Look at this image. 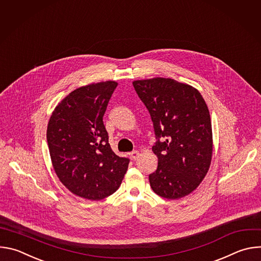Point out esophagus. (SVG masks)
Returning <instances> with one entry per match:
<instances>
[{
    "label": "esophagus",
    "instance_id": "1",
    "mask_svg": "<svg viewBox=\"0 0 261 261\" xmlns=\"http://www.w3.org/2000/svg\"><path fill=\"white\" fill-rule=\"evenodd\" d=\"M130 156L133 160H136L139 157V153H138V151H133L130 153Z\"/></svg>",
    "mask_w": 261,
    "mask_h": 261
}]
</instances>
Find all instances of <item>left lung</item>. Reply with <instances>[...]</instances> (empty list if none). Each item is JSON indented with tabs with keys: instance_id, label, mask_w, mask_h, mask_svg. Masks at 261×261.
I'll return each mask as SVG.
<instances>
[{
	"instance_id": "left-lung-1",
	"label": "left lung",
	"mask_w": 261,
	"mask_h": 261,
	"mask_svg": "<svg viewBox=\"0 0 261 261\" xmlns=\"http://www.w3.org/2000/svg\"><path fill=\"white\" fill-rule=\"evenodd\" d=\"M133 87L151 115L157 141L152 150L158 167L148 175L153 191L178 199L204 178L213 154L207 105L193 87L171 79L135 81Z\"/></svg>"
}]
</instances>
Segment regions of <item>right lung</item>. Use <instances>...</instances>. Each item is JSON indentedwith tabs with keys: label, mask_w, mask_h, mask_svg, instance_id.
I'll use <instances>...</instances> for the list:
<instances>
[{
	"label": "right lung",
	"mask_w": 261,
	"mask_h": 261,
	"mask_svg": "<svg viewBox=\"0 0 261 261\" xmlns=\"http://www.w3.org/2000/svg\"><path fill=\"white\" fill-rule=\"evenodd\" d=\"M118 83L103 82L71 92L55 108L47 126L54 169L65 187L80 197L100 200L114 194L128 169L108 143L103 116Z\"/></svg>",
	"instance_id": "obj_1"
}]
</instances>
